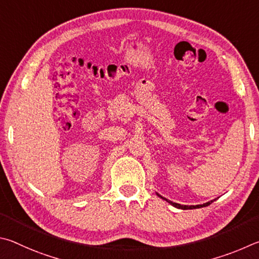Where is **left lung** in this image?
Segmentation results:
<instances>
[{
    "label": "left lung",
    "instance_id": "1",
    "mask_svg": "<svg viewBox=\"0 0 259 259\" xmlns=\"http://www.w3.org/2000/svg\"><path fill=\"white\" fill-rule=\"evenodd\" d=\"M158 194V193H157ZM158 196H159V194H158ZM160 198H162L161 196H159ZM162 199H165V198H162ZM166 201H168L170 205H173L174 207H176V208H180V209H194V208H201V207H206V206H209L210 203L212 202V201H209V202H206V203H203V205H197V206H183V205H180V203H176V202H173V201H169V200H167V199H165Z\"/></svg>",
    "mask_w": 259,
    "mask_h": 259
}]
</instances>
